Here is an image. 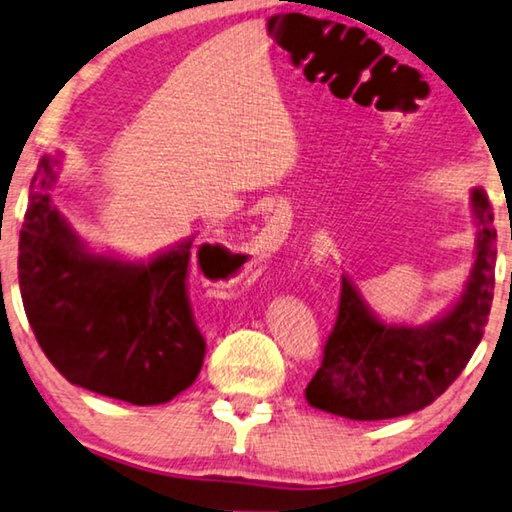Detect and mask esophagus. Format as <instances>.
I'll use <instances>...</instances> for the list:
<instances>
[{
	"mask_svg": "<svg viewBox=\"0 0 512 512\" xmlns=\"http://www.w3.org/2000/svg\"><path fill=\"white\" fill-rule=\"evenodd\" d=\"M278 250V227L269 225L255 237V253L257 257H271Z\"/></svg>",
	"mask_w": 512,
	"mask_h": 512,
	"instance_id": "obj_1",
	"label": "esophagus"
}]
</instances>
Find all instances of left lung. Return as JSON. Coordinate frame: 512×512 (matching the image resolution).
<instances>
[{"instance_id": "8db88e82", "label": "left lung", "mask_w": 512, "mask_h": 512, "mask_svg": "<svg viewBox=\"0 0 512 512\" xmlns=\"http://www.w3.org/2000/svg\"><path fill=\"white\" fill-rule=\"evenodd\" d=\"M474 266L458 303L424 326L385 323L351 278H342L337 323L319 371L305 389L312 408L355 421L403 417L431 405L467 367L481 344L494 296V214L472 189Z\"/></svg>"}]
</instances>
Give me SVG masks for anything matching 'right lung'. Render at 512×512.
Masks as SVG:
<instances>
[{
  "label": "right lung",
  "instance_id": "right-lung-1",
  "mask_svg": "<svg viewBox=\"0 0 512 512\" xmlns=\"http://www.w3.org/2000/svg\"><path fill=\"white\" fill-rule=\"evenodd\" d=\"M59 164V157L40 159L20 230L29 326L72 385L134 405L168 403L193 385L205 360L186 294L193 239L150 262L91 253L52 205Z\"/></svg>",
  "mask_w": 512,
  "mask_h": 512
}]
</instances>
